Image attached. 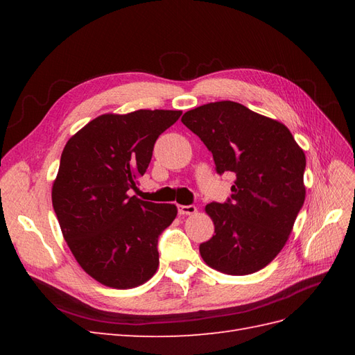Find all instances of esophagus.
<instances>
[{"label":"esophagus","instance_id":"1","mask_svg":"<svg viewBox=\"0 0 355 355\" xmlns=\"http://www.w3.org/2000/svg\"><path fill=\"white\" fill-rule=\"evenodd\" d=\"M178 211L182 216H185V214H194L197 213V207L196 206H178Z\"/></svg>","mask_w":355,"mask_h":355}]
</instances>
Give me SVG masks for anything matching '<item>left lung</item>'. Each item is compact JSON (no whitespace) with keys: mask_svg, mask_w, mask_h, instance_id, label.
<instances>
[{"mask_svg":"<svg viewBox=\"0 0 355 355\" xmlns=\"http://www.w3.org/2000/svg\"><path fill=\"white\" fill-rule=\"evenodd\" d=\"M213 155L216 171L235 173L231 197L210 202L213 237L200 244L209 266L230 275L262 270L282 252L305 201V154L288 128L222 101L182 116Z\"/></svg>","mask_w":355,"mask_h":355,"instance_id":"obj_1","label":"left lung"}]
</instances>
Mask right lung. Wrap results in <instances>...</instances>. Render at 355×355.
<instances>
[{
    "mask_svg": "<svg viewBox=\"0 0 355 355\" xmlns=\"http://www.w3.org/2000/svg\"><path fill=\"white\" fill-rule=\"evenodd\" d=\"M182 111L105 114L63 149L51 201L63 239L83 270L108 287L130 288L158 268V237L175 220V204L128 192L151 163L158 136Z\"/></svg>",
    "mask_w": 355,
    "mask_h": 355,
    "instance_id": "obj_1",
    "label": "right lung"
}]
</instances>
